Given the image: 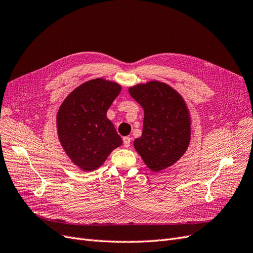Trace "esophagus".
Segmentation results:
<instances>
[{
  "instance_id": "34e87169",
  "label": "esophagus",
  "mask_w": 253,
  "mask_h": 253,
  "mask_svg": "<svg viewBox=\"0 0 253 253\" xmlns=\"http://www.w3.org/2000/svg\"><path fill=\"white\" fill-rule=\"evenodd\" d=\"M131 137H124V145L126 148H128L129 144H131Z\"/></svg>"
}]
</instances>
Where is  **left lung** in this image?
Masks as SVG:
<instances>
[{
    "mask_svg": "<svg viewBox=\"0 0 253 253\" xmlns=\"http://www.w3.org/2000/svg\"><path fill=\"white\" fill-rule=\"evenodd\" d=\"M128 93L144 111L142 135L134 141L136 151L154 172L174 165L186 152L191 136L182 97L158 81L129 87Z\"/></svg>",
    "mask_w": 253,
    "mask_h": 253,
    "instance_id": "8db88e82",
    "label": "left lung"
}]
</instances>
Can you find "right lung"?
Returning <instances> with one entry per match:
<instances>
[{"mask_svg": "<svg viewBox=\"0 0 253 253\" xmlns=\"http://www.w3.org/2000/svg\"><path fill=\"white\" fill-rule=\"evenodd\" d=\"M121 90L119 84L93 79L75 88L57 115L61 144L72 162L84 171L98 169L122 143L106 112Z\"/></svg>", "mask_w": 253, "mask_h": 253, "instance_id": "add662e5", "label": "right lung"}]
</instances>
